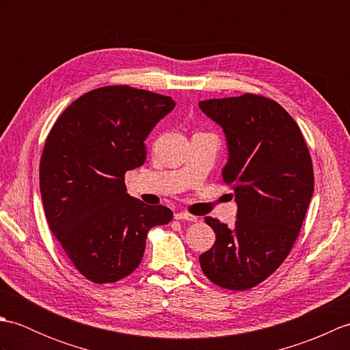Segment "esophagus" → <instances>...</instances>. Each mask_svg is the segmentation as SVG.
Wrapping results in <instances>:
<instances>
[{"label":"esophagus","instance_id":"1","mask_svg":"<svg viewBox=\"0 0 350 350\" xmlns=\"http://www.w3.org/2000/svg\"><path fill=\"white\" fill-rule=\"evenodd\" d=\"M174 218L176 219H183V221H191V222L197 221V217H194V215H191L188 212H177V213H174Z\"/></svg>","mask_w":350,"mask_h":350}]
</instances>
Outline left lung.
<instances>
[{"instance_id":"left-lung-1","label":"left lung","mask_w":350,"mask_h":350,"mask_svg":"<svg viewBox=\"0 0 350 350\" xmlns=\"http://www.w3.org/2000/svg\"><path fill=\"white\" fill-rule=\"evenodd\" d=\"M198 105L226 133L222 180L237 204L233 228L204 218L217 241L200 256V266L213 284L247 290L277 271L292 251L313 196V162L299 126L269 98L247 93Z\"/></svg>"}]
</instances>
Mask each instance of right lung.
I'll list each match as a JSON object with an SVG mask.
<instances>
[{
    "label": "right lung",
    "instance_id": "obj_1",
    "mask_svg": "<svg viewBox=\"0 0 350 350\" xmlns=\"http://www.w3.org/2000/svg\"><path fill=\"white\" fill-rule=\"evenodd\" d=\"M176 102L129 85L81 96L52 126L40 158L44 215L77 271L96 284L137 269L147 232L173 218L126 192V171L146 161L144 141Z\"/></svg>",
    "mask_w": 350,
    "mask_h": 350
}]
</instances>
